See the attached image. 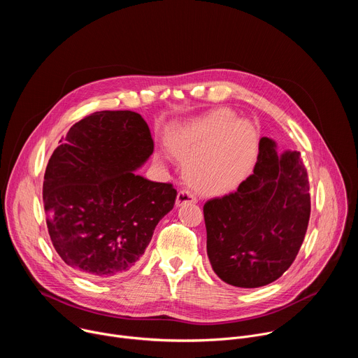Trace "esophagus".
Returning <instances> with one entry per match:
<instances>
[{
	"instance_id": "esophagus-1",
	"label": "esophagus",
	"mask_w": 358,
	"mask_h": 358,
	"mask_svg": "<svg viewBox=\"0 0 358 358\" xmlns=\"http://www.w3.org/2000/svg\"><path fill=\"white\" fill-rule=\"evenodd\" d=\"M176 202H177V206H182V203H195L196 202V196L188 188H182V189H180V192L177 195V201Z\"/></svg>"
}]
</instances>
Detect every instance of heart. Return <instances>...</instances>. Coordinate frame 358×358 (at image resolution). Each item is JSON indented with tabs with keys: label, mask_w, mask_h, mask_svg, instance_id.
<instances>
[{
	"label": "heart",
	"mask_w": 358,
	"mask_h": 358,
	"mask_svg": "<svg viewBox=\"0 0 358 358\" xmlns=\"http://www.w3.org/2000/svg\"><path fill=\"white\" fill-rule=\"evenodd\" d=\"M174 156L187 163L188 181L201 191L221 192L236 185L248 173L257 134L246 120L229 109L176 126L167 137Z\"/></svg>",
	"instance_id": "1"
}]
</instances>
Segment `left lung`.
<instances>
[{"mask_svg": "<svg viewBox=\"0 0 358 358\" xmlns=\"http://www.w3.org/2000/svg\"><path fill=\"white\" fill-rule=\"evenodd\" d=\"M309 189L300 152L278 156L275 141L262 137L253 174L203 203L207 253L218 278L246 289L279 279L308 231Z\"/></svg>", "mask_w": 358, "mask_h": 358, "instance_id": "left-lung-1", "label": "left lung"}]
</instances>
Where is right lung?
Here are the masks:
<instances>
[{
    "instance_id": "obj_1",
    "label": "right lung",
    "mask_w": 358,
    "mask_h": 358,
    "mask_svg": "<svg viewBox=\"0 0 358 358\" xmlns=\"http://www.w3.org/2000/svg\"><path fill=\"white\" fill-rule=\"evenodd\" d=\"M59 143L42 187L55 250L93 279L129 272L177 196L171 182L134 174L155 148L147 123L131 110L94 112Z\"/></svg>"
}]
</instances>
